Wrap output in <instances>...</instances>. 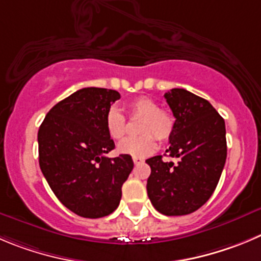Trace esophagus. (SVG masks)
Returning a JSON list of instances; mask_svg holds the SVG:
<instances>
[{"instance_id":"1","label":"esophagus","mask_w":261,"mask_h":261,"mask_svg":"<svg viewBox=\"0 0 261 261\" xmlns=\"http://www.w3.org/2000/svg\"><path fill=\"white\" fill-rule=\"evenodd\" d=\"M133 163H135V164H141V163H143V159L133 158Z\"/></svg>"}]
</instances>
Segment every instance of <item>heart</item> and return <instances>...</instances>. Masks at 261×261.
Returning <instances> with one entry per match:
<instances>
[{
  "label": "heart",
  "mask_w": 261,
  "mask_h": 261,
  "mask_svg": "<svg viewBox=\"0 0 261 261\" xmlns=\"http://www.w3.org/2000/svg\"><path fill=\"white\" fill-rule=\"evenodd\" d=\"M126 111L130 118H142L138 126V132L142 136L123 141L118 147L120 153L133 158H145L156 150L155 137L159 141H166L173 135L174 118L168 110L160 109L152 98L141 96L129 101L126 103ZM105 128L111 140L120 141L125 137V116L115 106L106 111Z\"/></svg>",
  "instance_id": "heart-1"
}]
</instances>
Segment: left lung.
<instances>
[{"instance_id":"1","label":"left lung","mask_w":261,"mask_h":261,"mask_svg":"<svg viewBox=\"0 0 261 261\" xmlns=\"http://www.w3.org/2000/svg\"><path fill=\"white\" fill-rule=\"evenodd\" d=\"M174 115V130L169 138L170 158L146 160L151 174L147 195L159 213L169 217L187 215L212 197L227 159L224 119L209 101L183 88L165 95Z\"/></svg>"}]
</instances>
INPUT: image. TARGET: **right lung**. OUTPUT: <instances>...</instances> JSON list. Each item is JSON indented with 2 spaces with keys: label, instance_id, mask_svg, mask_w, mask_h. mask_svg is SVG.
<instances>
[{
  "label": "right lung",
  "instance_id": "1",
  "mask_svg": "<svg viewBox=\"0 0 261 261\" xmlns=\"http://www.w3.org/2000/svg\"><path fill=\"white\" fill-rule=\"evenodd\" d=\"M119 98L114 89L82 88L56 103L39 126L42 173L60 202L79 217L111 214L133 169L129 155L106 156L115 145L106 132L105 115Z\"/></svg>",
  "mask_w": 261,
  "mask_h": 261
}]
</instances>
